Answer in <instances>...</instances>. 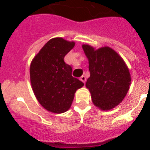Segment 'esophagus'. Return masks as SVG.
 I'll return each mask as SVG.
<instances>
[{
    "instance_id": "esophagus-1",
    "label": "esophagus",
    "mask_w": 150,
    "mask_h": 150,
    "mask_svg": "<svg viewBox=\"0 0 150 150\" xmlns=\"http://www.w3.org/2000/svg\"><path fill=\"white\" fill-rule=\"evenodd\" d=\"M80 80L85 83H86V76H82L81 77H80Z\"/></svg>"
}]
</instances>
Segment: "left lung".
Here are the masks:
<instances>
[{
    "label": "left lung",
    "mask_w": 150,
    "mask_h": 150,
    "mask_svg": "<svg viewBox=\"0 0 150 150\" xmlns=\"http://www.w3.org/2000/svg\"><path fill=\"white\" fill-rule=\"evenodd\" d=\"M88 59L90 77L86 86L91 100L102 110H109L121 103L131 84L129 70L123 59L112 49L104 46L95 50L83 45Z\"/></svg>",
    "instance_id": "left-lung-1"
}]
</instances>
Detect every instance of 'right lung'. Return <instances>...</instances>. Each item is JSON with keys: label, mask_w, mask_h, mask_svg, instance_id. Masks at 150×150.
Returning a JSON list of instances; mask_svg holds the SVG:
<instances>
[{"label": "right lung", "mask_w": 150, "mask_h": 150, "mask_svg": "<svg viewBox=\"0 0 150 150\" xmlns=\"http://www.w3.org/2000/svg\"><path fill=\"white\" fill-rule=\"evenodd\" d=\"M75 43L55 38L49 40L31 62L30 83L40 104L48 111L62 113L71 107L74 94L84 86L72 76V67L64 58Z\"/></svg>", "instance_id": "add662e5"}]
</instances>
